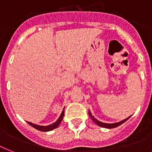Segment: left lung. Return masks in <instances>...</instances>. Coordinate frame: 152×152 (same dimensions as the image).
Wrapping results in <instances>:
<instances>
[{
	"label": "left lung",
	"mask_w": 152,
	"mask_h": 152,
	"mask_svg": "<svg viewBox=\"0 0 152 152\" xmlns=\"http://www.w3.org/2000/svg\"><path fill=\"white\" fill-rule=\"evenodd\" d=\"M88 114H89V116H90V118L92 119L93 121H94V122L97 125H99V126H100V127H102V128H106V129H113V128H116L118 127V126H119V125H121V124H123L124 122H125L126 121L129 119V118L131 117V116H129V118H125V120H122L121 121H119V122H116V123H111V124H109V123H104V122H102V121H100L97 120L96 118L94 117V116L92 115V113H91V112L90 110H88Z\"/></svg>",
	"instance_id": "1"
}]
</instances>
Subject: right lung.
I'll use <instances>...</instances> for the list:
<instances>
[{"label":"right lung","mask_w":152,"mask_h":152,"mask_svg":"<svg viewBox=\"0 0 152 152\" xmlns=\"http://www.w3.org/2000/svg\"><path fill=\"white\" fill-rule=\"evenodd\" d=\"M64 109H63V110H62L61 113V115L58 118L56 121L54 123H53L51 125H36V124H34V123L30 122V121H27L30 125H31L32 127L34 128V129H36L39 130V131H42V132H49V131H51V130L54 129L56 128H57L59 126L60 123L61 122L62 119L64 118Z\"/></svg>","instance_id":"1"}]
</instances>
